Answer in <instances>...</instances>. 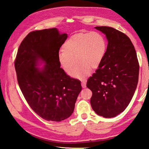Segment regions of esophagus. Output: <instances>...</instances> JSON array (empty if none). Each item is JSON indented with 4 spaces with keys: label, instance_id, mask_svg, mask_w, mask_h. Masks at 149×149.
<instances>
[{
    "label": "esophagus",
    "instance_id": "1",
    "mask_svg": "<svg viewBox=\"0 0 149 149\" xmlns=\"http://www.w3.org/2000/svg\"><path fill=\"white\" fill-rule=\"evenodd\" d=\"M81 86H82V88H85L86 87V83L85 81H83L81 83Z\"/></svg>",
    "mask_w": 149,
    "mask_h": 149
}]
</instances>
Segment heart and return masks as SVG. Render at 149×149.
<instances>
[{
  "mask_svg": "<svg viewBox=\"0 0 149 149\" xmlns=\"http://www.w3.org/2000/svg\"><path fill=\"white\" fill-rule=\"evenodd\" d=\"M63 50L58 54L60 66L72 77L84 79L91 69L96 70L101 65L106 52V42L103 36L96 31L79 33L68 39L63 45Z\"/></svg>",
  "mask_w": 149,
  "mask_h": 149,
  "instance_id": "obj_1",
  "label": "heart"
}]
</instances>
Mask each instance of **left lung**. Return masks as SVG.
Masks as SVG:
<instances>
[{
	"label": "left lung",
	"instance_id": "1",
	"mask_svg": "<svg viewBox=\"0 0 149 149\" xmlns=\"http://www.w3.org/2000/svg\"><path fill=\"white\" fill-rule=\"evenodd\" d=\"M94 28L106 35L108 43L104 57L86 86L93 92L94 111L112 118L123 112L132 100L138 83L139 62L127 35L109 26Z\"/></svg>",
	"mask_w": 149,
	"mask_h": 149
}]
</instances>
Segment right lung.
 Instances as JSON below:
<instances>
[{
  "label": "right lung",
  "instance_id": "add662e5",
  "mask_svg": "<svg viewBox=\"0 0 149 149\" xmlns=\"http://www.w3.org/2000/svg\"><path fill=\"white\" fill-rule=\"evenodd\" d=\"M67 37L56 28L31 31L22 42L15 61L18 83L26 101L48 121L68 118L82 89L80 81L67 75L58 61V52Z\"/></svg>",
  "mask_w": 149,
  "mask_h": 149
}]
</instances>
